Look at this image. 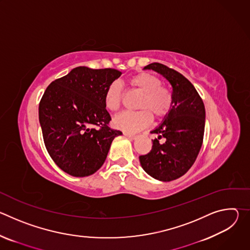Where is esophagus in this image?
<instances>
[{"label": "esophagus", "instance_id": "obj_1", "mask_svg": "<svg viewBox=\"0 0 250 250\" xmlns=\"http://www.w3.org/2000/svg\"><path fill=\"white\" fill-rule=\"evenodd\" d=\"M124 135L125 136H126L127 138H129V139H135L136 138V135L135 134H132V133H129V132H124Z\"/></svg>", "mask_w": 250, "mask_h": 250}]
</instances>
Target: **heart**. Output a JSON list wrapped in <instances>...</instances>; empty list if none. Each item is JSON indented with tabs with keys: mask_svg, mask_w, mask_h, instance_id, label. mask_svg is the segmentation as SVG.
<instances>
[{
	"mask_svg": "<svg viewBox=\"0 0 250 250\" xmlns=\"http://www.w3.org/2000/svg\"><path fill=\"white\" fill-rule=\"evenodd\" d=\"M131 87L142 94L137 108L138 112H125L113 120V125L125 132H136L148 126L152 122V115L156 119L166 117L173 105L171 93L161 86V81L150 73H139L129 79ZM124 91L122 85L115 81L109 85L104 93L106 109L117 112L123 102Z\"/></svg>",
	"mask_w": 250,
	"mask_h": 250,
	"instance_id": "b5f03b06",
	"label": "heart"
}]
</instances>
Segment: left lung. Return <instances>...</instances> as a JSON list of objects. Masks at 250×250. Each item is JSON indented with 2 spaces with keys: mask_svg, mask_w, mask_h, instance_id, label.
I'll return each instance as SVG.
<instances>
[{
  "mask_svg": "<svg viewBox=\"0 0 250 250\" xmlns=\"http://www.w3.org/2000/svg\"><path fill=\"white\" fill-rule=\"evenodd\" d=\"M145 69L161 74L172 87L173 105L162 123L151 130L157 134L152 148L139 161L154 179L169 182L183 176L194 164L200 152L206 111L203 100L193 84L182 74L161 63H151ZM165 138L163 144L159 143Z\"/></svg>",
  "mask_w": 250,
  "mask_h": 250,
  "instance_id": "1",
  "label": "left lung"
}]
</instances>
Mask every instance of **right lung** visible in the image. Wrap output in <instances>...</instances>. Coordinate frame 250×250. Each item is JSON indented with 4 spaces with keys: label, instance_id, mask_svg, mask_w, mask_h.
<instances>
[{
    "label": "right lung",
    "instance_id": "obj_1",
    "mask_svg": "<svg viewBox=\"0 0 250 250\" xmlns=\"http://www.w3.org/2000/svg\"><path fill=\"white\" fill-rule=\"evenodd\" d=\"M121 75L112 68L79 66L46 88L39 108L44 145L55 164L69 175L94 174L114 138L122 135L109 127L111 116L104 104L106 88Z\"/></svg>",
    "mask_w": 250,
    "mask_h": 250
}]
</instances>
